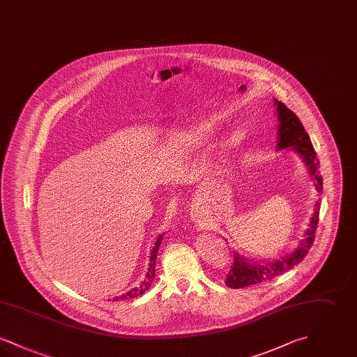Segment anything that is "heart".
<instances>
[{
	"label": "heart",
	"mask_w": 357,
	"mask_h": 357,
	"mask_svg": "<svg viewBox=\"0 0 357 357\" xmlns=\"http://www.w3.org/2000/svg\"><path fill=\"white\" fill-rule=\"evenodd\" d=\"M206 135V131L204 130H198V131H195L194 134H191V135H188L186 137V142L188 144H195V143H199L202 139H204V136Z\"/></svg>",
	"instance_id": "heart-1"
}]
</instances>
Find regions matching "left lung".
<instances>
[{
  "mask_svg": "<svg viewBox=\"0 0 357 357\" xmlns=\"http://www.w3.org/2000/svg\"><path fill=\"white\" fill-rule=\"evenodd\" d=\"M275 104H277L278 119H280L278 147L280 149L291 147L304 158V160L310 170V174L316 179V188L319 192H321L323 176L316 175V171L319 169L320 162H319L317 153L312 146L309 135L306 134L304 126L284 102L275 100ZM319 215H320V202L316 204L314 214L310 220L309 229L306 230L305 238L301 241L300 248L293 255H289L288 258H284L282 261H275L271 265L264 266V265L249 264L242 257H239L238 255H234V262L230 266V271L227 273L225 284L229 288L233 289L245 288V287H250L255 284H261V282L273 280L274 277L280 275L281 273L287 272L294 265L300 264L304 259V257L307 255L309 249L312 248V245L314 242Z\"/></svg>",
  "mask_w": 357,
  "mask_h": 357,
  "instance_id": "8db88e82",
  "label": "left lung"
}]
</instances>
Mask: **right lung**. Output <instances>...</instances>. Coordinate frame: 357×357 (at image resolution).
<instances>
[{"mask_svg":"<svg viewBox=\"0 0 357 357\" xmlns=\"http://www.w3.org/2000/svg\"><path fill=\"white\" fill-rule=\"evenodd\" d=\"M162 239H163V236H159L158 239H156V242H155L153 253H151V258H150V268H149V272H147V275H146V280L140 284V287L132 289L131 291H128V293H126V294L120 296V298H121V300H127V298L139 297V296H142L147 289L150 288V285H151V282L153 281V277H155V261H156L158 249H159V246H160ZM116 300H118V297H116V298H114V301H116Z\"/></svg>","mask_w":357,"mask_h":357,"instance_id":"add662e5","label":"right lung"}]
</instances>
